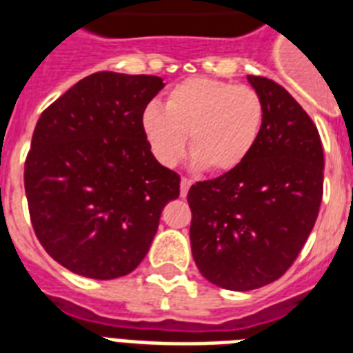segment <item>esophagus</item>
<instances>
[{"instance_id":"esophagus-1","label":"esophagus","mask_w":353,"mask_h":353,"mask_svg":"<svg viewBox=\"0 0 353 353\" xmlns=\"http://www.w3.org/2000/svg\"><path fill=\"white\" fill-rule=\"evenodd\" d=\"M191 184H193V180L188 179V176H182V180H180V195L182 196L188 195V191H190Z\"/></svg>"}]
</instances>
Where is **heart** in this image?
<instances>
[{"instance_id": "heart-1", "label": "heart", "mask_w": 353, "mask_h": 353, "mask_svg": "<svg viewBox=\"0 0 353 353\" xmlns=\"http://www.w3.org/2000/svg\"><path fill=\"white\" fill-rule=\"evenodd\" d=\"M263 117V99L250 86L193 77L169 90L163 108L147 106L141 130L165 168H174L184 158L190 136L196 165L219 174L234 171L250 157Z\"/></svg>"}]
</instances>
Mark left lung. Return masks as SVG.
Instances as JSON below:
<instances>
[{
  "label": "left lung",
  "mask_w": 353,
  "mask_h": 353,
  "mask_svg": "<svg viewBox=\"0 0 353 353\" xmlns=\"http://www.w3.org/2000/svg\"><path fill=\"white\" fill-rule=\"evenodd\" d=\"M261 95L263 127L234 171L188 191L191 252L208 281L230 291L263 288L285 274L315 226L324 152L315 123L272 79L248 75Z\"/></svg>",
  "instance_id": "1"
}]
</instances>
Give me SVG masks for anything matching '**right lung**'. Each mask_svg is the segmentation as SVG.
Listing matches in <instances>:
<instances>
[{
    "mask_svg": "<svg viewBox=\"0 0 353 353\" xmlns=\"http://www.w3.org/2000/svg\"><path fill=\"white\" fill-rule=\"evenodd\" d=\"M163 88L154 75L97 72L42 112L26 158L32 228L75 274L114 280L149 252L180 176L152 157L141 114Z\"/></svg>",
    "mask_w": 353,
    "mask_h": 353,
    "instance_id": "add662e5",
    "label": "right lung"
}]
</instances>
